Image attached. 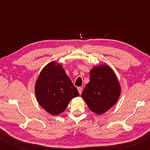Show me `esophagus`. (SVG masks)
Segmentation results:
<instances>
[{
    "mask_svg": "<svg viewBox=\"0 0 150 150\" xmlns=\"http://www.w3.org/2000/svg\"><path fill=\"white\" fill-rule=\"evenodd\" d=\"M77 90H78V92H79V94H82V87H79L78 88H77Z\"/></svg>",
    "mask_w": 150,
    "mask_h": 150,
    "instance_id": "34e87169",
    "label": "esophagus"
}]
</instances>
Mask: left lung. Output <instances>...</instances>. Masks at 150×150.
Segmentation results:
<instances>
[{"instance_id": "obj_1", "label": "left lung", "mask_w": 150, "mask_h": 150, "mask_svg": "<svg viewBox=\"0 0 150 150\" xmlns=\"http://www.w3.org/2000/svg\"><path fill=\"white\" fill-rule=\"evenodd\" d=\"M120 94L119 83L112 69L107 65H100L91 70L89 82L82 97L91 111L102 114L116 104Z\"/></svg>"}]
</instances>
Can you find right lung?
Wrapping results in <instances>:
<instances>
[{"instance_id":"add662e5","label":"right lung","mask_w":150,"mask_h":150,"mask_svg":"<svg viewBox=\"0 0 150 150\" xmlns=\"http://www.w3.org/2000/svg\"><path fill=\"white\" fill-rule=\"evenodd\" d=\"M38 102L47 112L58 115L65 111L70 101L79 96L76 87L61 65L51 62L41 72L35 87Z\"/></svg>"}]
</instances>
